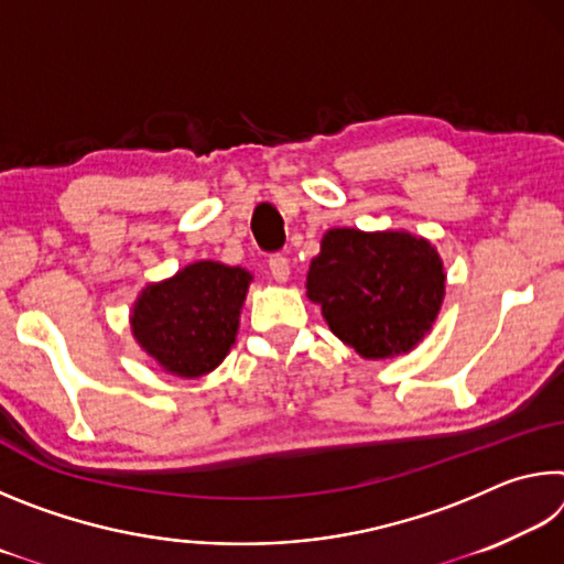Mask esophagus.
I'll return each instance as SVG.
<instances>
[{"label":"esophagus","instance_id":"esophagus-1","mask_svg":"<svg viewBox=\"0 0 564 564\" xmlns=\"http://www.w3.org/2000/svg\"><path fill=\"white\" fill-rule=\"evenodd\" d=\"M269 269H271V275L279 283H285L291 279V263H289V259H285V256H271L269 259Z\"/></svg>","mask_w":564,"mask_h":564}]
</instances>
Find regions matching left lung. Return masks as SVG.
<instances>
[{
	"label": "left lung",
	"mask_w": 564,
	"mask_h": 564,
	"mask_svg": "<svg viewBox=\"0 0 564 564\" xmlns=\"http://www.w3.org/2000/svg\"><path fill=\"white\" fill-rule=\"evenodd\" d=\"M445 263L403 228H330L305 275L333 336L366 360L405 356L433 330L445 299Z\"/></svg>",
	"instance_id": "8db88e82"
}]
</instances>
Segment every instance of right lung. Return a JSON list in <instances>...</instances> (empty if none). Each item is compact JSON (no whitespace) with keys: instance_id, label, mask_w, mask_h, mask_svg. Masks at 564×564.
<instances>
[{"instance_id":"add662e5","label":"right lung","mask_w":564,"mask_h":564,"mask_svg":"<svg viewBox=\"0 0 564 564\" xmlns=\"http://www.w3.org/2000/svg\"><path fill=\"white\" fill-rule=\"evenodd\" d=\"M251 281L241 265L188 263L141 289L129 311L131 336L166 373L204 378L234 348Z\"/></svg>"}]
</instances>
